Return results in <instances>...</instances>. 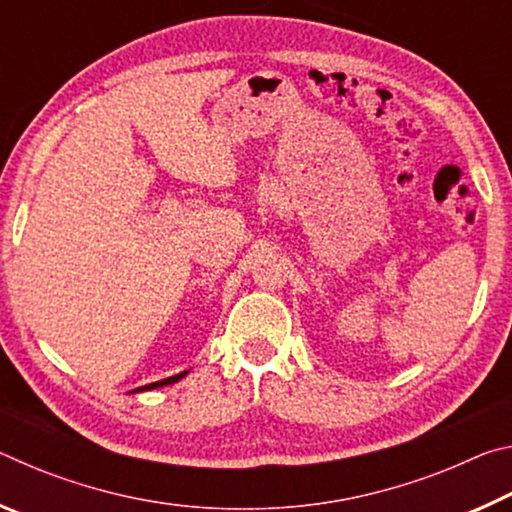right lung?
Listing matches in <instances>:
<instances>
[{
    "label": "right lung",
    "mask_w": 512,
    "mask_h": 512,
    "mask_svg": "<svg viewBox=\"0 0 512 512\" xmlns=\"http://www.w3.org/2000/svg\"><path fill=\"white\" fill-rule=\"evenodd\" d=\"M189 370H185V372H178V375H173V377H167V379H160V381H153V384H146V386H142V388H135L137 393L140 391H153V388H162V386H169V384H176V381H180L183 379L185 375H187Z\"/></svg>",
    "instance_id": "right-lung-1"
}]
</instances>
